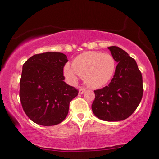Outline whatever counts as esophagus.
I'll return each mask as SVG.
<instances>
[{"instance_id":"34e87169","label":"esophagus","mask_w":159,"mask_h":159,"mask_svg":"<svg viewBox=\"0 0 159 159\" xmlns=\"http://www.w3.org/2000/svg\"><path fill=\"white\" fill-rule=\"evenodd\" d=\"M85 90H86V89H84V88H80L79 91H78V93H79L80 95H82L84 93Z\"/></svg>"}]
</instances>
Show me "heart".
<instances>
[{
    "label": "heart",
    "instance_id": "1",
    "mask_svg": "<svg viewBox=\"0 0 159 159\" xmlns=\"http://www.w3.org/2000/svg\"><path fill=\"white\" fill-rule=\"evenodd\" d=\"M72 68L66 65L64 75L71 81H75L77 73L84 78L88 87L100 88L112 79L116 62L112 55L97 52H87L78 55L72 61Z\"/></svg>",
    "mask_w": 159,
    "mask_h": 159
}]
</instances>
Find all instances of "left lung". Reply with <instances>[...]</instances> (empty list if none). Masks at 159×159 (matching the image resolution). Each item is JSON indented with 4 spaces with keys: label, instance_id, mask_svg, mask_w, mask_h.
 <instances>
[{
    "label": "left lung",
    "instance_id": "1",
    "mask_svg": "<svg viewBox=\"0 0 159 159\" xmlns=\"http://www.w3.org/2000/svg\"><path fill=\"white\" fill-rule=\"evenodd\" d=\"M118 63L108 86L95 90L93 113L106 121H119L131 116L143 95L142 75L135 61L118 47H108Z\"/></svg>",
    "mask_w": 159,
    "mask_h": 159
}]
</instances>
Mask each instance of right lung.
<instances>
[{
    "mask_svg": "<svg viewBox=\"0 0 159 159\" xmlns=\"http://www.w3.org/2000/svg\"><path fill=\"white\" fill-rule=\"evenodd\" d=\"M66 55L61 52L34 55L23 65L20 100L30 120L42 126H53L67 116L70 103L78 90L64 81Z\"/></svg>",
    "mask_w": 159,
    "mask_h": 159,
    "instance_id": "right-lung-1",
    "label": "right lung"
}]
</instances>
